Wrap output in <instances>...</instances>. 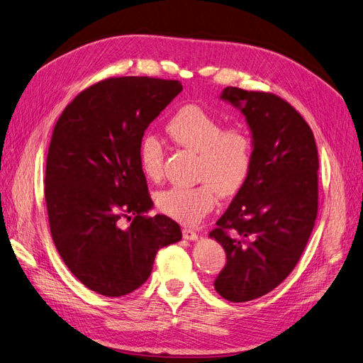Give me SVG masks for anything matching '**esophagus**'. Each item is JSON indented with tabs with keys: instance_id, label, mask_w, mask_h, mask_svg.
Segmentation results:
<instances>
[{
	"instance_id": "34e87169",
	"label": "esophagus",
	"mask_w": 363,
	"mask_h": 363,
	"mask_svg": "<svg viewBox=\"0 0 363 363\" xmlns=\"http://www.w3.org/2000/svg\"><path fill=\"white\" fill-rule=\"evenodd\" d=\"M183 238L186 240H196L199 239V235H196V232H194L192 228H183Z\"/></svg>"
}]
</instances>
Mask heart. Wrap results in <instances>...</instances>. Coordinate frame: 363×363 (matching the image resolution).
Returning a JSON list of instances; mask_svg holds the SVG:
<instances>
[{
  "instance_id": "b5f03b06",
  "label": "heart",
  "mask_w": 363,
  "mask_h": 363,
  "mask_svg": "<svg viewBox=\"0 0 363 363\" xmlns=\"http://www.w3.org/2000/svg\"><path fill=\"white\" fill-rule=\"evenodd\" d=\"M169 138L199 155L195 186H175L157 196V206L175 221L199 224L213 211L218 195L230 196L242 188L252 162L251 139L242 127L223 128L221 121L203 107H182L167 125ZM164 151L160 139L147 136L139 148L140 168L150 180L163 174Z\"/></svg>"
}]
</instances>
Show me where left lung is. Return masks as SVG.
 Instances as JSON below:
<instances>
[{
  "mask_svg": "<svg viewBox=\"0 0 363 363\" xmlns=\"http://www.w3.org/2000/svg\"><path fill=\"white\" fill-rule=\"evenodd\" d=\"M223 101L245 116L252 139L248 177L211 238L227 263L215 289L233 303L256 300L298 263L318 213V150L311 127L280 96L228 86Z\"/></svg>",
  "mask_w": 363,
  "mask_h": 363,
  "instance_id": "8db88e82",
  "label": "left lung"
}]
</instances>
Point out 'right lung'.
I'll return each instance as SVG.
<instances>
[{
  "label": "right lung",
  "mask_w": 363,
  "mask_h": 363,
  "mask_svg": "<svg viewBox=\"0 0 363 363\" xmlns=\"http://www.w3.org/2000/svg\"><path fill=\"white\" fill-rule=\"evenodd\" d=\"M183 91L179 80L113 77L77 95L50 142L45 201L65 265L86 288L123 296L144 284L180 225L152 207L139 162L145 130ZM135 216V218H131ZM123 217L132 219L124 229Z\"/></svg>",
  "instance_id": "add662e5"
}]
</instances>
